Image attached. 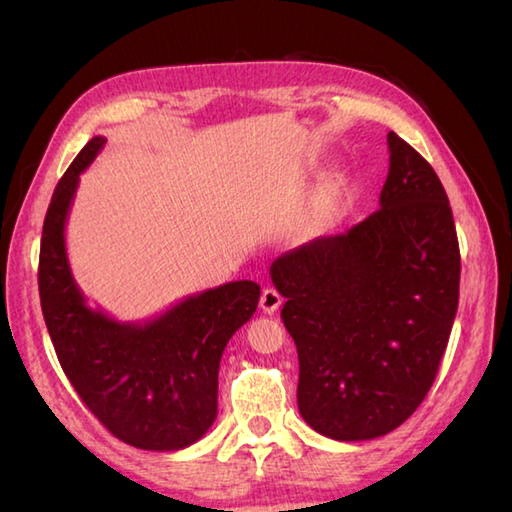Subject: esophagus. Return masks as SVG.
<instances>
[{"label": "esophagus", "mask_w": 512, "mask_h": 512, "mask_svg": "<svg viewBox=\"0 0 512 512\" xmlns=\"http://www.w3.org/2000/svg\"><path fill=\"white\" fill-rule=\"evenodd\" d=\"M281 301L284 299H281V295L275 288H266L262 292V299H259V308H262V312H266V314H275L281 306Z\"/></svg>", "instance_id": "34e87169"}]
</instances>
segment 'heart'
I'll use <instances>...</instances> for the list:
<instances>
[{
    "instance_id": "heart-1",
    "label": "heart",
    "mask_w": 512,
    "mask_h": 512,
    "mask_svg": "<svg viewBox=\"0 0 512 512\" xmlns=\"http://www.w3.org/2000/svg\"><path fill=\"white\" fill-rule=\"evenodd\" d=\"M343 189H345V173L343 171H336L328 180H325V184L317 193V198H314V202H312V209H310L308 222H306V235H317L321 228L328 224L330 215L334 213V209L341 202Z\"/></svg>"
}]
</instances>
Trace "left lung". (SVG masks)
<instances>
[{
    "mask_svg": "<svg viewBox=\"0 0 512 512\" xmlns=\"http://www.w3.org/2000/svg\"><path fill=\"white\" fill-rule=\"evenodd\" d=\"M380 209L270 266L299 354V413L358 442L400 427L427 396L460 297V246L436 171L394 132Z\"/></svg>",
    "mask_w": 512,
    "mask_h": 512,
    "instance_id": "left-lung-1",
    "label": "left lung"
}]
</instances>
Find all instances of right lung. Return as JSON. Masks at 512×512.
Returning a JSON list of instances; mask_svg holds the SVG:
<instances>
[{
	"label": "right lung",
	"instance_id": "right-lung-1",
	"mask_svg": "<svg viewBox=\"0 0 512 512\" xmlns=\"http://www.w3.org/2000/svg\"><path fill=\"white\" fill-rule=\"evenodd\" d=\"M103 145L94 136L52 193L39 253L43 319L65 376L112 436L136 449L178 451L215 422L222 352L257 310L259 286L231 281L143 323L92 308L72 275L65 222L79 176Z\"/></svg>",
	"mask_w": 512,
	"mask_h": 512
}]
</instances>
